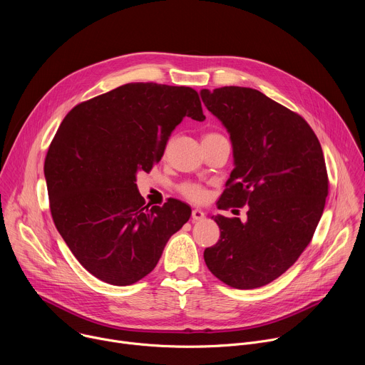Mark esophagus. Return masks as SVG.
<instances>
[{"label": "esophagus", "instance_id": "1", "mask_svg": "<svg viewBox=\"0 0 365 365\" xmlns=\"http://www.w3.org/2000/svg\"><path fill=\"white\" fill-rule=\"evenodd\" d=\"M205 218V212L202 210H193L192 211V221L193 222H197V221H202Z\"/></svg>", "mask_w": 365, "mask_h": 365}]
</instances>
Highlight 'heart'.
<instances>
[{"label":"heart","mask_w":365,"mask_h":365,"mask_svg":"<svg viewBox=\"0 0 365 365\" xmlns=\"http://www.w3.org/2000/svg\"><path fill=\"white\" fill-rule=\"evenodd\" d=\"M179 193L190 202H202L206 196L205 189L199 183H193V182L182 183L179 186Z\"/></svg>","instance_id":"b5f03b06"}]
</instances>
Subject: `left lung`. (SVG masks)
Here are the masks:
<instances>
[{"mask_svg":"<svg viewBox=\"0 0 365 365\" xmlns=\"http://www.w3.org/2000/svg\"><path fill=\"white\" fill-rule=\"evenodd\" d=\"M200 96L234 148L218 206H248L247 222L212 217L221 237L205 250V263L231 287H262L290 269L315 234L329 189L322 147L304 118L257 89L224 86Z\"/></svg>","mask_w":365,"mask_h":365,"instance_id":"left-lung-1","label":"left lung"}]
</instances>
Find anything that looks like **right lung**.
Masks as SVG:
<instances>
[{"label":"right lung","instance_id":"add662e5","mask_svg":"<svg viewBox=\"0 0 365 365\" xmlns=\"http://www.w3.org/2000/svg\"><path fill=\"white\" fill-rule=\"evenodd\" d=\"M185 117L205 120L195 89L127 83L78 103L51 140L44 160L51 218L96 279L141 280L190 218V206L178 199L150 207L135 183L137 172L160 162Z\"/></svg>","mask_w":365,"mask_h":365}]
</instances>
